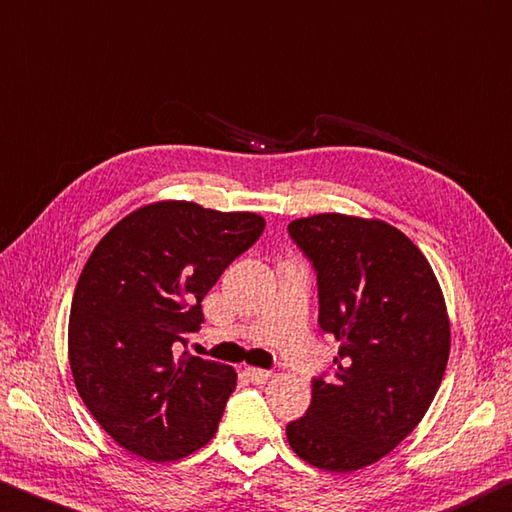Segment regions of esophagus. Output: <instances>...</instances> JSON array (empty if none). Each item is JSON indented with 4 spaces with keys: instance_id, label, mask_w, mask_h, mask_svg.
I'll return each mask as SVG.
<instances>
[{
    "instance_id": "1",
    "label": "esophagus",
    "mask_w": 512,
    "mask_h": 512,
    "mask_svg": "<svg viewBox=\"0 0 512 512\" xmlns=\"http://www.w3.org/2000/svg\"><path fill=\"white\" fill-rule=\"evenodd\" d=\"M245 375L247 378L254 382V384H265L267 380L272 378V373L270 371H265V369H256V366H247L245 369Z\"/></svg>"
}]
</instances>
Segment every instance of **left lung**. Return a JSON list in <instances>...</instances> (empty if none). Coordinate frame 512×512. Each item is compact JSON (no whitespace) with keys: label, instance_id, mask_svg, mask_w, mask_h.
Masks as SVG:
<instances>
[{"label":"left lung","instance_id":"left-lung-1","mask_svg":"<svg viewBox=\"0 0 512 512\" xmlns=\"http://www.w3.org/2000/svg\"><path fill=\"white\" fill-rule=\"evenodd\" d=\"M319 281V326L339 342L335 378L312 382L288 443L326 472L378 463L423 420L450 357V315L432 265L393 224L346 213L290 222Z\"/></svg>","mask_w":512,"mask_h":512}]
</instances>
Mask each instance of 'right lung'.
<instances>
[{"label":"right lung","mask_w":512,"mask_h":512,"mask_svg":"<svg viewBox=\"0 0 512 512\" xmlns=\"http://www.w3.org/2000/svg\"><path fill=\"white\" fill-rule=\"evenodd\" d=\"M265 229L251 211L159 200L105 233L69 312V366L98 425L146 461H177L218 432L233 366L175 355L200 330L202 299Z\"/></svg>","instance_id":"1"}]
</instances>
